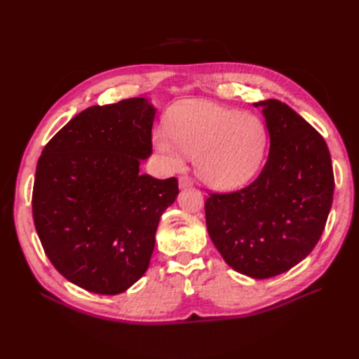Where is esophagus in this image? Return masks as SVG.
<instances>
[{
    "mask_svg": "<svg viewBox=\"0 0 359 359\" xmlns=\"http://www.w3.org/2000/svg\"><path fill=\"white\" fill-rule=\"evenodd\" d=\"M178 182H180V189H186V187H191V186H193V180L189 178V177H186V175L180 177Z\"/></svg>",
    "mask_w": 359,
    "mask_h": 359,
    "instance_id": "obj_1",
    "label": "esophagus"
}]
</instances>
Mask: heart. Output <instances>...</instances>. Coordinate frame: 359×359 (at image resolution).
Listing matches in <instances>:
<instances>
[{
    "label": "heart",
    "instance_id": "heart-1",
    "mask_svg": "<svg viewBox=\"0 0 359 359\" xmlns=\"http://www.w3.org/2000/svg\"><path fill=\"white\" fill-rule=\"evenodd\" d=\"M168 133L158 130L156 147L170 165H181V152L194 157L199 178L222 190L236 189L252 178L266 148V128L257 116L208 102L177 106Z\"/></svg>",
    "mask_w": 359,
    "mask_h": 359
}]
</instances>
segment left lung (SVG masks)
<instances>
[{"instance_id":"left-lung-1","label":"left lung","mask_w":359,"mask_h":359,"mask_svg":"<svg viewBox=\"0 0 359 359\" xmlns=\"http://www.w3.org/2000/svg\"><path fill=\"white\" fill-rule=\"evenodd\" d=\"M265 116L269 153L250 186L211 193L206 227L224 262L252 278L286 273L320 240L334 173L323 137L286 103H253Z\"/></svg>"}]
</instances>
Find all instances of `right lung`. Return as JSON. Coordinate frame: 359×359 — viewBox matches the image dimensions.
Instances as JSON below:
<instances>
[{
    "label": "right lung",
    "instance_id": "add662e5",
    "mask_svg": "<svg viewBox=\"0 0 359 359\" xmlns=\"http://www.w3.org/2000/svg\"><path fill=\"white\" fill-rule=\"evenodd\" d=\"M156 107L144 97L91 106L43 148L32 217L52 265L70 283L116 295L145 274L178 180L140 172Z\"/></svg>",
    "mask_w": 359,
    "mask_h": 359
}]
</instances>
